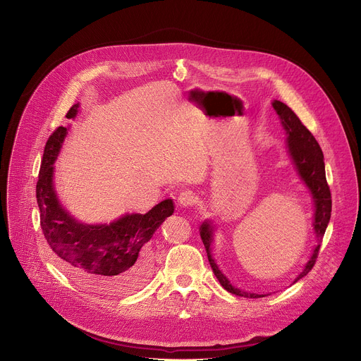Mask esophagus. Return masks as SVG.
Instances as JSON below:
<instances>
[{
    "instance_id": "esophagus-1",
    "label": "esophagus",
    "mask_w": 361,
    "mask_h": 361,
    "mask_svg": "<svg viewBox=\"0 0 361 361\" xmlns=\"http://www.w3.org/2000/svg\"><path fill=\"white\" fill-rule=\"evenodd\" d=\"M177 204L180 207H191L195 204V195L191 191H181L177 197Z\"/></svg>"
}]
</instances>
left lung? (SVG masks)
Instances as JSON below:
<instances>
[{"label":"left lung","mask_w":361,"mask_h":361,"mask_svg":"<svg viewBox=\"0 0 361 361\" xmlns=\"http://www.w3.org/2000/svg\"><path fill=\"white\" fill-rule=\"evenodd\" d=\"M273 109L276 110L281 126L287 134V151L288 156L291 159V163L294 164V169L302 181V184L307 187V190L310 191L313 204H314V216H313V228L316 233L317 244L313 250V254L310 255V259L305 263L302 271L294 279L293 284L297 283L300 279L307 276V273L313 269L316 264V259L319 255L320 250V243L324 237L326 228L329 226L330 217H331V194L330 188L327 185L326 180V169H324V156L323 151L316 141L314 135L308 131L300 118L294 114V111L286 106L284 102L274 99L271 102ZM214 231L216 226L213 224L212 220H204V223L200 226V235L202 240V244L205 247V251H207V257L210 266L219 279L220 284L228 291L240 297H247V298H260L266 297L269 294H257V293H250L244 291L241 288H237L231 284V281L223 274V271L219 269L216 260L213 259L212 254V243L214 240Z\"/></svg>","instance_id":"8db88e82"}]
</instances>
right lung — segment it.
I'll use <instances>...</instances> for the list:
<instances>
[{
	"label": "right lung",
	"instance_id": "1",
	"mask_svg": "<svg viewBox=\"0 0 361 361\" xmlns=\"http://www.w3.org/2000/svg\"><path fill=\"white\" fill-rule=\"evenodd\" d=\"M78 110L77 102L66 117L74 120ZM68 130L59 127L44 148L37 183L44 237L54 251L60 269L81 287L116 295L133 293L147 283L151 274L148 241L174 213V202L167 198L145 214H124L104 224L78 221L63 207L54 187V163Z\"/></svg>",
	"mask_w": 361,
	"mask_h": 361
}]
</instances>
